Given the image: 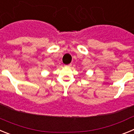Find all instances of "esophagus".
I'll use <instances>...</instances> for the list:
<instances>
[{
	"label": "esophagus",
	"instance_id": "34e87169",
	"mask_svg": "<svg viewBox=\"0 0 134 134\" xmlns=\"http://www.w3.org/2000/svg\"><path fill=\"white\" fill-rule=\"evenodd\" d=\"M71 66H72V64H70L68 65H65V67H70Z\"/></svg>",
	"mask_w": 134,
	"mask_h": 134
}]
</instances>
